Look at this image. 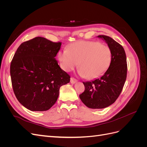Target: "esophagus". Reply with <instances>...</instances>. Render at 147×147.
<instances>
[{"mask_svg":"<svg viewBox=\"0 0 147 147\" xmlns=\"http://www.w3.org/2000/svg\"><path fill=\"white\" fill-rule=\"evenodd\" d=\"M77 82V79H75V78H73V77H72V78H70V83H72V84H74V83H75Z\"/></svg>","mask_w":147,"mask_h":147,"instance_id":"obj_1","label":"esophagus"}]
</instances>
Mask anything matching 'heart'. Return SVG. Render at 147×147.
<instances>
[{
    "mask_svg": "<svg viewBox=\"0 0 147 147\" xmlns=\"http://www.w3.org/2000/svg\"><path fill=\"white\" fill-rule=\"evenodd\" d=\"M112 59V52L109 46L92 41H77L58 53L60 65L64 70L70 72L78 63L80 75L90 80L103 75Z\"/></svg>",
    "mask_w": 147,
    "mask_h": 147,
    "instance_id": "b5f03b06",
    "label": "heart"
}]
</instances>
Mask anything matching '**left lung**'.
<instances>
[{
    "instance_id": "8db88e82",
    "label": "left lung",
    "mask_w": 147,
    "mask_h": 147,
    "mask_svg": "<svg viewBox=\"0 0 147 147\" xmlns=\"http://www.w3.org/2000/svg\"><path fill=\"white\" fill-rule=\"evenodd\" d=\"M98 38L107 43L112 52V59L107 70L99 78L83 82L85 90L79 96L88 108L100 109L113 104L121 93L127 76L126 56L123 47L107 35Z\"/></svg>"
}]
</instances>
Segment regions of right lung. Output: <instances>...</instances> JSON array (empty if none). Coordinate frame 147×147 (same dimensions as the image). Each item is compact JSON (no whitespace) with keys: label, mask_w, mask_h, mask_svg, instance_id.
I'll use <instances>...</instances> for the list:
<instances>
[{"label":"right lung","mask_w":147,"mask_h":147,"mask_svg":"<svg viewBox=\"0 0 147 147\" xmlns=\"http://www.w3.org/2000/svg\"><path fill=\"white\" fill-rule=\"evenodd\" d=\"M61 42L37 37L21 43L10 65L13 90L20 104L31 111H46L54 105L61 86L70 77L55 57Z\"/></svg>","instance_id":"obj_1"}]
</instances>
